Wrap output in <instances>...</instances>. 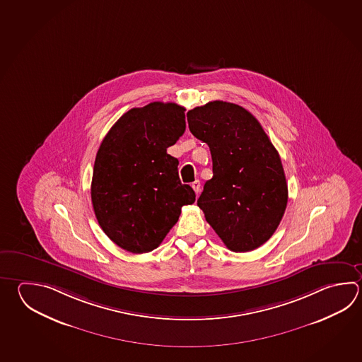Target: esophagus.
Wrapping results in <instances>:
<instances>
[{"instance_id": "34e87169", "label": "esophagus", "mask_w": 362, "mask_h": 362, "mask_svg": "<svg viewBox=\"0 0 362 362\" xmlns=\"http://www.w3.org/2000/svg\"><path fill=\"white\" fill-rule=\"evenodd\" d=\"M192 188H193V191L196 192V193H199L201 191V182L199 180H194L193 183H192Z\"/></svg>"}]
</instances>
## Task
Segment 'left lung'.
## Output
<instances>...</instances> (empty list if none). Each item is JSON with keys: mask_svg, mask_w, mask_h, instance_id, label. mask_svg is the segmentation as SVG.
Masks as SVG:
<instances>
[{"mask_svg": "<svg viewBox=\"0 0 362 362\" xmlns=\"http://www.w3.org/2000/svg\"><path fill=\"white\" fill-rule=\"evenodd\" d=\"M192 134L210 147L212 175L197 205L233 252L264 245L280 224L288 185L279 153L255 116L211 101L187 112Z\"/></svg>", "mask_w": 362, "mask_h": 362, "instance_id": "8db88e82", "label": "left lung"}]
</instances>
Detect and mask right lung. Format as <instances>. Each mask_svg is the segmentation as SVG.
Returning <instances> with one entry per match:
<instances>
[{"instance_id": "obj_1", "label": "right lung", "mask_w": 362, "mask_h": 362, "mask_svg": "<svg viewBox=\"0 0 362 362\" xmlns=\"http://www.w3.org/2000/svg\"><path fill=\"white\" fill-rule=\"evenodd\" d=\"M185 109L173 103L134 107L116 122L95 155L90 197L95 218L115 245L153 251L196 194L182 185L166 150L183 136Z\"/></svg>"}]
</instances>
